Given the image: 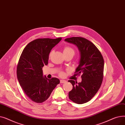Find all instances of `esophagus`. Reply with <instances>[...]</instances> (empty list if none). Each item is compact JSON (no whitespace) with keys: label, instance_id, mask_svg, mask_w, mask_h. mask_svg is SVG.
Here are the masks:
<instances>
[{"label":"esophagus","instance_id":"obj_1","mask_svg":"<svg viewBox=\"0 0 125 125\" xmlns=\"http://www.w3.org/2000/svg\"><path fill=\"white\" fill-rule=\"evenodd\" d=\"M66 83V81L65 80H60V83Z\"/></svg>","mask_w":125,"mask_h":125}]
</instances>
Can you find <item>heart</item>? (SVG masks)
Wrapping results in <instances>:
<instances>
[{
    "mask_svg": "<svg viewBox=\"0 0 125 125\" xmlns=\"http://www.w3.org/2000/svg\"><path fill=\"white\" fill-rule=\"evenodd\" d=\"M63 52L64 55H71L73 56H74L75 54V51L71 47H69V46H67V47H65L63 50ZM52 54V52H51V53L50 54V56H51ZM60 75L62 76L64 75L63 73L62 72H61L60 73Z\"/></svg>",
    "mask_w": 125,
    "mask_h": 125,
    "instance_id": "obj_1",
    "label": "heart"
}]
</instances>
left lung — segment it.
I'll use <instances>...</instances> for the list:
<instances>
[{
	"instance_id": "1",
	"label": "left lung",
	"mask_w": 125,
	"mask_h": 125,
	"mask_svg": "<svg viewBox=\"0 0 125 125\" xmlns=\"http://www.w3.org/2000/svg\"><path fill=\"white\" fill-rule=\"evenodd\" d=\"M64 41L75 44L79 50L80 60L75 73L82 74L81 83L68 81L73 86L69 92V98L77 104H83L89 101L101 87L103 78V58L96 46L86 38L73 37Z\"/></svg>"
}]
</instances>
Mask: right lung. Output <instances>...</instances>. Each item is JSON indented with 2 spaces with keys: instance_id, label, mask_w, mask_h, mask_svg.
I'll return each instance as SVG.
<instances>
[{
  "instance_id": "obj_1",
  "label": "right lung",
  "mask_w": 125,
  "mask_h": 125,
  "mask_svg": "<svg viewBox=\"0 0 125 125\" xmlns=\"http://www.w3.org/2000/svg\"><path fill=\"white\" fill-rule=\"evenodd\" d=\"M62 38H38L29 42L23 50L17 65L18 81L25 94L37 103L47 100L60 83L56 77L43 76L42 68L48 64L51 50Z\"/></svg>"
}]
</instances>
